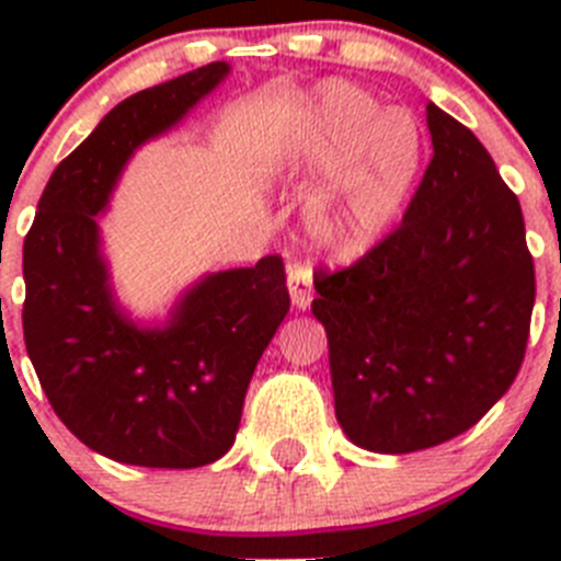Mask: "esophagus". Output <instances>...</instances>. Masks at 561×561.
<instances>
[{"label":"esophagus","instance_id":"34e87169","mask_svg":"<svg viewBox=\"0 0 561 561\" xmlns=\"http://www.w3.org/2000/svg\"><path fill=\"white\" fill-rule=\"evenodd\" d=\"M289 295L297 309H309L311 297H314V280H311L309 264L289 266Z\"/></svg>","mask_w":561,"mask_h":561}]
</instances>
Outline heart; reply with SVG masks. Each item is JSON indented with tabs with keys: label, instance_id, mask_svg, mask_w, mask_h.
<instances>
[{
	"label": "heart",
	"instance_id": "b5f03b06",
	"mask_svg": "<svg viewBox=\"0 0 561 561\" xmlns=\"http://www.w3.org/2000/svg\"><path fill=\"white\" fill-rule=\"evenodd\" d=\"M306 153L320 171L340 165L311 207V236L325 250L359 252L410 199L424 165V128L404 108H381L365 89L331 83L317 101Z\"/></svg>",
	"mask_w": 561,
	"mask_h": 561
}]
</instances>
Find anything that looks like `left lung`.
<instances>
[{
  "mask_svg": "<svg viewBox=\"0 0 561 561\" xmlns=\"http://www.w3.org/2000/svg\"><path fill=\"white\" fill-rule=\"evenodd\" d=\"M433 160L390 236L320 270L340 427L404 455L474 427L512 388L531 331L534 257L514 191L463 123L427 103Z\"/></svg>",
  "mask_w": 561,
  "mask_h": 561,
  "instance_id": "8db88e82",
  "label": "left lung"
}]
</instances>
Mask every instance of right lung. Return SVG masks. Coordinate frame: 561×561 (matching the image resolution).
Segmentation results:
<instances>
[{
	"label": "right lung",
	"mask_w": 561,
	"mask_h": 561,
	"mask_svg": "<svg viewBox=\"0 0 561 561\" xmlns=\"http://www.w3.org/2000/svg\"><path fill=\"white\" fill-rule=\"evenodd\" d=\"M230 72L225 61L142 89L49 176L24 238V345L58 419L89 449L148 469H196L236 440L255 365L289 311L284 257L207 275L162 329L112 297L98 213L142 142Z\"/></svg>",
	"instance_id": "right-lung-1"
}]
</instances>
